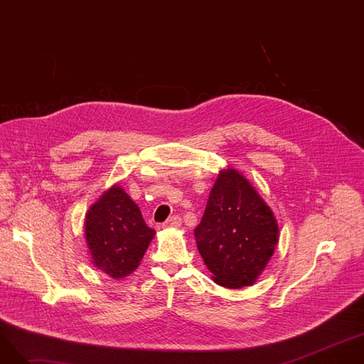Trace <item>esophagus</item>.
Instances as JSON below:
<instances>
[{
	"label": "esophagus",
	"instance_id": "34e87169",
	"mask_svg": "<svg viewBox=\"0 0 364 364\" xmlns=\"http://www.w3.org/2000/svg\"><path fill=\"white\" fill-rule=\"evenodd\" d=\"M180 225H181V218H180V215H172L171 218H168V220L162 224V227H164V228L180 227Z\"/></svg>",
	"mask_w": 364,
	"mask_h": 364
}]
</instances>
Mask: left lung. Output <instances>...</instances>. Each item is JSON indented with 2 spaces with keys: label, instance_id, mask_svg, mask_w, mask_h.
Instances as JSON below:
<instances>
[{
  "label": "left lung",
  "instance_id": "1",
  "mask_svg": "<svg viewBox=\"0 0 364 364\" xmlns=\"http://www.w3.org/2000/svg\"><path fill=\"white\" fill-rule=\"evenodd\" d=\"M195 237L214 280L239 289L264 270L279 240V228L270 206L251 183L236 169H227L211 190Z\"/></svg>",
  "mask_w": 364,
  "mask_h": 364
}]
</instances>
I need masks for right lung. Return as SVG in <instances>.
I'll return each mask as SVG.
<instances>
[{"label":"right lung","mask_w":364,"mask_h":364,"mask_svg":"<svg viewBox=\"0 0 364 364\" xmlns=\"http://www.w3.org/2000/svg\"><path fill=\"white\" fill-rule=\"evenodd\" d=\"M85 236L92 264L121 279L137 269L155 230L144 223L140 208L114 186L90 208Z\"/></svg>","instance_id":"obj_1"}]
</instances>
